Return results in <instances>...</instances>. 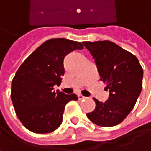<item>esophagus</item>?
<instances>
[{"label":"esophagus","mask_w":151,"mask_h":151,"mask_svg":"<svg viewBox=\"0 0 151 151\" xmlns=\"http://www.w3.org/2000/svg\"><path fill=\"white\" fill-rule=\"evenodd\" d=\"M84 99H85V97L83 96L82 94H78V100L79 101H82V100H84Z\"/></svg>","instance_id":"obj_1"}]
</instances>
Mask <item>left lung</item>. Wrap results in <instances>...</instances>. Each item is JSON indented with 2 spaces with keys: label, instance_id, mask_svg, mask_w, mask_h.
<instances>
[{
  "label": "left lung",
  "instance_id": "1",
  "mask_svg": "<svg viewBox=\"0 0 151 151\" xmlns=\"http://www.w3.org/2000/svg\"><path fill=\"white\" fill-rule=\"evenodd\" d=\"M95 61L101 80L109 91L108 101L95 98L96 107L87 117L100 126L120 124L134 109L142 89L143 70L138 59L109 41L83 42Z\"/></svg>",
  "mask_w": 151,
  "mask_h": 151
}]
</instances>
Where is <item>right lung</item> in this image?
Wrapping results in <instances>:
<instances>
[{"label": "right lung", "mask_w": 151, "mask_h": 151, "mask_svg": "<svg viewBox=\"0 0 151 151\" xmlns=\"http://www.w3.org/2000/svg\"><path fill=\"white\" fill-rule=\"evenodd\" d=\"M81 42L64 38L50 39L39 46L17 69L11 83V101L16 114L29 131L47 134L62 123L66 104L77 101L76 94H65L60 85L64 76V59Z\"/></svg>", "instance_id": "right-lung-1"}]
</instances>
